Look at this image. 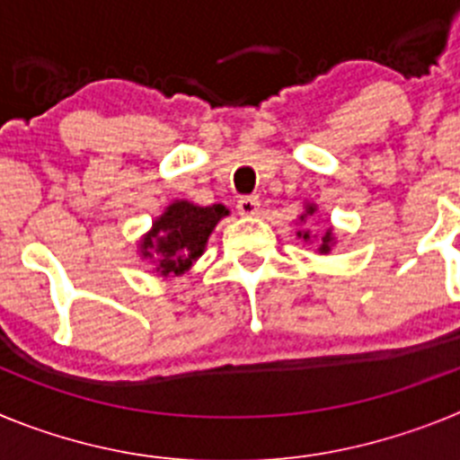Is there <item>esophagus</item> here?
Here are the masks:
<instances>
[{"label":"esophagus","mask_w":460,"mask_h":460,"mask_svg":"<svg viewBox=\"0 0 460 460\" xmlns=\"http://www.w3.org/2000/svg\"><path fill=\"white\" fill-rule=\"evenodd\" d=\"M258 209H260L258 195H243V198H239L237 211L242 214V217H255Z\"/></svg>","instance_id":"esophagus-1"}]
</instances>
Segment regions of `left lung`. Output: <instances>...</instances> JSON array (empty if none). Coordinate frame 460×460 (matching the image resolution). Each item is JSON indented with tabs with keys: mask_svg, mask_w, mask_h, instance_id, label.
I'll list each match as a JSON object with an SVG mask.
<instances>
[{
	"mask_svg": "<svg viewBox=\"0 0 460 460\" xmlns=\"http://www.w3.org/2000/svg\"><path fill=\"white\" fill-rule=\"evenodd\" d=\"M313 214H315V205H306V211L299 217V221H306V217H313ZM296 237H302L304 242H311V233H308V230H299ZM332 243H334V234H332V230H324L318 243L320 253H329V251H332Z\"/></svg>",
	"mask_w": 460,
	"mask_h": 460,
	"instance_id": "8db88e82",
	"label": "left lung"
}]
</instances>
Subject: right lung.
Instances as JSON below:
<instances>
[{"label": "right lung", "mask_w": 460, "mask_h": 460, "mask_svg": "<svg viewBox=\"0 0 460 460\" xmlns=\"http://www.w3.org/2000/svg\"><path fill=\"white\" fill-rule=\"evenodd\" d=\"M223 217H227L223 205L198 207L174 200L140 242L142 258L152 260L161 276L184 274L205 253L207 239Z\"/></svg>", "instance_id": "1"}]
</instances>
